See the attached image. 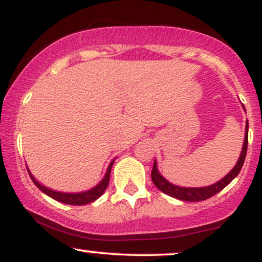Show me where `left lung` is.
I'll use <instances>...</instances> for the list:
<instances>
[{
	"instance_id": "1",
	"label": "left lung",
	"mask_w": 262,
	"mask_h": 262,
	"mask_svg": "<svg viewBox=\"0 0 262 262\" xmlns=\"http://www.w3.org/2000/svg\"><path fill=\"white\" fill-rule=\"evenodd\" d=\"M248 132H249V122L246 121L245 139H244V144H243L242 152H240L239 159H237V162L235 164V166L231 169L230 172L228 173V175H225L222 180H219L218 182L213 183V185L210 186H206V187H181V186H176L173 185V183L167 181V180L165 179L160 172H159L156 160L154 161V166H152V171H151L152 182H154V185L160 189L161 192H164V193L169 194V196L173 198H177V200L186 201V202H198V201L208 200V198L214 196V194H217L218 192H221L224 187H227V186L237 176V173L240 172V170H242L243 164H244L245 161L246 150H248Z\"/></svg>"
}]
</instances>
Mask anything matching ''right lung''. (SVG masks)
Masks as SVG:
<instances>
[{
	"label": "right lung",
	"instance_id": "1",
	"mask_svg": "<svg viewBox=\"0 0 262 262\" xmlns=\"http://www.w3.org/2000/svg\"><path fill=\"white\" fill-rule=\"evenodd\" d=\"M113 162H114V160L111 161V164L108 165L106 175H104V177L102 179V181L100 183H97L95 187L89 189V191L77 192V193H66V192L54 191V189H52V188L45 187V186L41 185V183H39L37 180L34 179V176L32 175L31 171L28 170V167H27V170H28L29 176H31L32 181L34 182V185L37 186V187L40 189L43 193L47 194V196L52 197L53 200L58 201V202L65 203V204H73V206H83V204H89V203L93 202V201H96L98 197H101L102 194L104 193V191H106V188L108 186V182H110L111 170H112Z\"/></svg>",
	"mask_w": 262,
	"mask_h": 262
}]
</instances>
